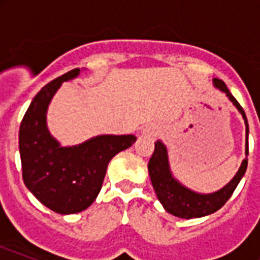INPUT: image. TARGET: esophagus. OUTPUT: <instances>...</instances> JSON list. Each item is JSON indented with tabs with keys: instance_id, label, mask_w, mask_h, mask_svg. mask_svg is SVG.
Segmentation results:
<instances>
[{
	"instance_id": "34e87169",
	"label": "esophagus",
	"mask_w": 260,
	"mask_h": 260,
	"mask_svg": "<svg viewBox=\"0 0 260 260\" xmlns=\"http://www.w3.org/2000/svg\"><path fill=\"white\" fill-rule=\"evenodd\" d=\"M143 134H144V132H143ZM146 134H148V135H154L155 132L154 131H150V129H146Z\"/></svg>"
}]
</instances>
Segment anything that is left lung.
<instances>
[{"instance_id": "obj_1", "label": "left lung", "mask_w": 260, "mask_h": 260, "mask_svg": "<svg viewBox=\"0 0 260 260\" xmlns=\"http://www.w3.org/2000/svg\"><path fill=\"white\" fill-rule=\"evenodd\" d=\"M213 85L218 90H221L222 93H225L226 97L230 98V101L236 106V109L240 112V114L244 118L247 136L246 155H248V121H247L244 110L240 106V104L236 101V98L230 93V90L221 79L214 78ZM247 163H248V160L246 158L242 162V166L236 173V175L222 189L209 194L196 193L193 190L187 189L186 186L179 183L173 177L170 165H169L166 146L160 140H158V142H155L154 154L148 162V173H150L151 182L154 186L156 197L163 205V208L173 216L189 220V218L204 217V216L214 213L216 210L220 209L234 194L236 186L239 185V182L246 173Z\"/></svg>"}]
</instances>
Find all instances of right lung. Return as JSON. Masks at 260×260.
I'll return each instance as SVG.
<instances>
[{
    "label": "right lung",
    "mask_w": 260,
    "mask_h": 260,
    "mask_svg": "<svg viewBox=\"0 0 260 260\" xmlns=\"http://www.w3.org/2000/svg\"><path fill=\"white\" fill-rule=\"evenodd\" d=\"M79 69L47 83L24 114L18 148L22 179L30 193L56 213L87 209L102 187L110 159L129 148L134 135H100L82 144L62 147L47 128V109L62 82L77 78Z\"/></svg>",
    "instance_id": "add662e5"
}]
</instances>
